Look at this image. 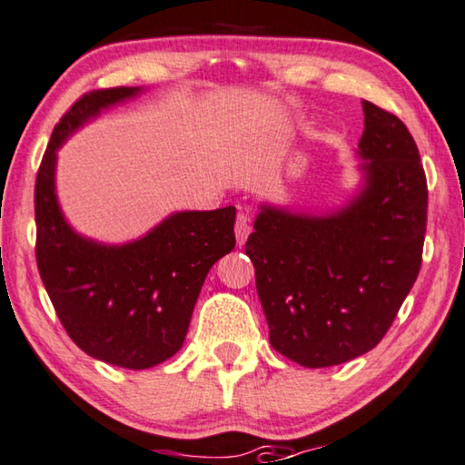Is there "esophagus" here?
Segmentation results:
<instances>
[{
  "mask_svg": "<svg viewBox=\"0 0 465 465\" xmlns=\"http://www.w3.org/2000/svg\"><path fill=\"white\" fill-rule=\"evenodd\" d=\"M248 233H251V225H248L246 214H238V219H235V242H238V246L246 244Z\"/></svg>",
  "mask_w": 465,
  "mask_h": 465,
  "instance_id": "34e87169",
  "label": "esophagus"
}]
</instances>
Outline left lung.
Listing matches in <instances>:
<instances>
[{
	"instance_id": "obj_1",
	"label": "left lung",
	"mask_w": 465,
	"mask_h": 465,
	"mask_svg": "<svg viewBox=\"0 0 465 465\" xmlns=\"http://www.w3.org/2000/svg\"><path fill=\"white\" fill-rule=\"evenodd\" d=\"M361 106L357 190L325 211L262 203L246 242L269 342L302 367L371 351L420 273L428 190L418 145L397 116Z\"/></svg>"
}]
</instances>
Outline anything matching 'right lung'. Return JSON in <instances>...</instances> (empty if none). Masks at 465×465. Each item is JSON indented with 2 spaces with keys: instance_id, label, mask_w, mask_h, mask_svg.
Wrapping results in <instances>:
<instances>
[{
  "instance_id": "obj_1",
  "label": "right lung",
  "mask_w": 465,
  "mask_h": 465,
  "mask_svg": "<svg viewBox=\"0 0 465 465\" xmlns=\"http://www.w3.org/2000/svg\"><path fill=\"white\" fill-rule=\"evenodd\" d=\"M145 89L83 95L55 124L35 183L37 267L55 313L81 351L127 370H148L182 349L206 275L235 246L233 206L171 213L123 244L87 238L62 213L58 150L104 110Z\"/></svg>"
}]
</instances>
